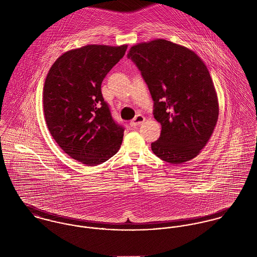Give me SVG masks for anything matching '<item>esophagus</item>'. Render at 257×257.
Listing matches in <instances>:
<instances>
[{"label":"esophagus","mask_w":257,"mask_h":257,"mask_svg":"<svg viewBox=\"0 0 257 257\" xmlns=\"http://www.w3.org/2000/svg\"><path fill=\"white\" fill-rule=\"evenodd\" d=\"M146 120V117L143 115V114H138L136 115V117L130 122L131 126H138V125H141L142 123H144Z\"/></svg>","instance_id":"obj_1"}]
</instances>
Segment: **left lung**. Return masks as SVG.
Listing matches in <instances>:
<instances>
[{
    "instance_id": "left-lung-1",
    "label": "left lung",
    "mask_w": 257,
    "mask_h": 257,
    "mask_svg": "<svg viewBox=\"0 0 257 257\" xmlns=\"http://www.w3.org/2000/svg\"><path fill=\"white\" fill-rule=\"evenodd\" d=\"M127 58L140 69L161 123L153 153L173 164L196 157L209 142L219 116V103L211 75L192 50L165 39L131 47Z\"/></svg>"
}]
</instances>
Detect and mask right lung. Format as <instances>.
Segmentation results:
<instances>
[{
    "label": "right lung",
    "mask_w": 257,
    "mask_h": 257,
    "mask_svg": "<svg viewBox=\"0 0 257 257\" xmlns=\"http://www.w3.org/2000/svg\"><path fill=\"white\" fill-rule=\"evenodd\" d=\"M127 45H86L53 63L43 88L44 118L54 141L83 164H101L119 149L123 126L114 121L101 85Z\"/></svg>",
    "instance_id": "obj_1"
}]
</instances>
